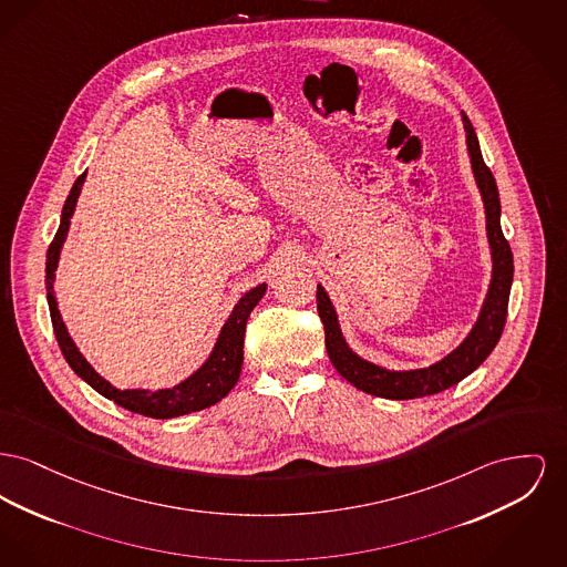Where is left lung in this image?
Returning <instances> with one entry per match:
<instances>
[{"instance_id":"left-lung-1","label":"left lung","mask_w":567,"mask_h":567,"mask_svg":"<svg viewBox=\"0 0 567 567\" xmlns=\"http://www.w3.org/2000/svg\"><path fill=\"white\" fill-rule=\"evenodd\" d=\"M463 124H465L466 150L471 156V167L486 207V231H488V244L493 252V280H491L484 306L480 310V317L473 330L461 342V347L454 349L447 358H443L433 367L417 368V370H385L377 364H370L349 349V344L344 342L340 332L332 301L321 285L317 287V310L323 321L326 349L333 368L351 385L379 399H422L456 385L491 355L505 328L507 301H509V289L514 278V257L507 239L501 231L497 182L482 158L477 134L473 131L465 113H463Z\"/></svg>"}]
</instances>
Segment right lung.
<instances>
[{"mask_svg":"<svg viewBox=\"0 0 567 567\" xmlns=\"http://www.w3.org/2000/svg\"><path fill=\"white\" fill-rule=\"evenodd\" d=\"M85 182V173L76 177L70 195H68L64 209H62V223L60 229L53 237L49 252H47V300H49V310H51V323H53V332L58 338V344L66 358L68 367L72 368L85 383H90L99 394L104 399L113 400L115 404L145 415V417H156V420H168V417H177V415H186L193 411L207 409L212 404H216L218 400L225 399L231 390H234L241 364H244V332H246V321L252 312V308L259 303L266 293L267 285H259L255 289H250L241 300L235 303L231 317L227 319V323L223 326L220 336L214 344L212 355L207 358V362L190 374L186 381H182L179 385L171 388V390H117L113 388L109 381H104L101 374L94 368L87 364V360L79 353V349L74 347L66 326L62 321V315L58 310V301L53 293V280H55V269L60 261V250L62 244L66 239L68 227H70V218L74 212L76 199L81 195V186Z\"/></svg>","mask_w":567,"mask_h":567,"instance_id":"add662e5","label":"right lung"}]
</instances>
